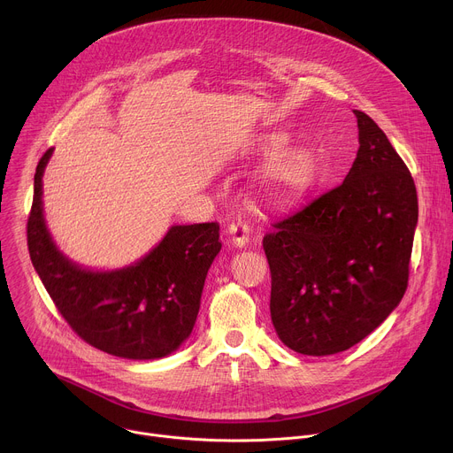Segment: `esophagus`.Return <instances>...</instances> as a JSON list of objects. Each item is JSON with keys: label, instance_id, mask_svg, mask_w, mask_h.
I'll return each mask as SVG.
<instances>
[{"label": "esophagus", "instance_id": "34e87169", "mask_svg": "<svg viewBox=\"0 0 453 453\" xmlns=\"http://www.w3.org/2000/svg\"><path fill=\"white\" fill-rule=\"evenodd\" d=\"M227 233L231 236V242L236 245V247H245L249 238H250V231H249V226L242 220H233L229 226H227Z\"/></svg>", "mask_w": 453, "mask_h": 453}]
</instances>
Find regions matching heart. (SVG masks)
<instances>
[{
  "label": "heart",
  "mask_w": 453,
  "mask_h": 453,
  "mask_svg": "<svg viewBox=\"0 0 453 453\" xmlns=\"http://www.w3.org/2000/svg\"><path fill=\"white\" fill-rule=\"evenodd\" d=\"M269 177L278 182L280 186L285 188H294L299 186L306 180L308 177V165L304 161V157L297 152H288L283 154L281 157H278L271 170H269Z\"/></svg>",
  "instance_id": "b5f03b06"
}]
</instances>
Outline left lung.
I'll return each instance as SVG.
<instances>
[{"instance_id":"obj_1","label":"left lung","mask_w":453,"mask_h":453,"mask_svg":"<svg viewBox=\"0 0 453 453\" xmlns=\"http://www.w3.org/2000/svg\"><path fill=\"white\" fill-rule=\"evenodd\" d=\"M353 112L360 147L342 184L283 213L264 236L273 325L285 346L311 357L365 339L409 285L416 184L381 128Z\"/></svg>"}]
</instances>
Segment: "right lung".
Listing matches in <instances>:
<instances>
[{
  "instance_id": "1",
  "label": "right lung",
  "mask_w": 453,
  "mask_h": 453,
  "mask_svg": "<svg viewBox=\"0 0 453 453\" xmlns=\"http://www.w3.org/2000/svg\"><path fill=\"white\" fill-rule=\"evenodd\" d=\"M53 149L39 159L27 224L30 260L70 328L114 357L154 360L175 351L197 320L208 269L219 254L217 222L172 226L138 264L93 273L72 264L53 243L42 217V173Z\"/></svg>"
}]
</instances>
